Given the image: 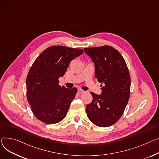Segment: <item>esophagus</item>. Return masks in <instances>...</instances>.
<instances>
[{
	"instance_id": "1",
	"label": "esophagus",
	"mask_w": 159,
	"mask_h": 159,
	"mask_svg": "<svg viewBox=\"0 0 159 159\" xmlns=\"http://www.w3.org/2000/svg\"><path fill=\"white\" fill-rule=\"evenodd\" d=\"M78 92L79 93V94H83V93H85V91L82 90V89H78Z\"/></svg>"
}]
</instances>
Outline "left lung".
Listing matches in <instances>:
<instances>
[{"label": "left lung", "mask_w": 159, "mask_h": 159, "mask_svg": "<svg viewBox=\"0 0 159 159\" xmlns=\"http://www.w3.org/2000/svg\"><path fill=\"white\" fill-rule=\"evenodd\" d=\"M94 63L95 76L101 83V94L91 92L93 99L87 105V114L100 127L115 124L123 115L130 94L131 80L126 62L114 48L104 45L84 49Z\"/></svg>", "instance_id": "obj_1"}]
</instances>
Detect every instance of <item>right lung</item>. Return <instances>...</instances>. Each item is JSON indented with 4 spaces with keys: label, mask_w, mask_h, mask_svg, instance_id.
Wrapping results in <instances>:
<instances>
[{
    "label": "right lung",
    "mask_w": 159,
    "mask_h": 159,
    "mask_svg": "<svg viewBox=\"0 0 159 159\" xmlns=\"http://www.w3.org/2000/svg\"><path fill=\"white\" fill-rule=\"evenodd\" d=\"M83 53L80 49L52 46L36 59L26 79L27 99L34 115L46 124L60 122L66 116L76 88L59 85L70 62Z\"/></svg>",
    "instance_id": "add662e5"
}]
</instances>
